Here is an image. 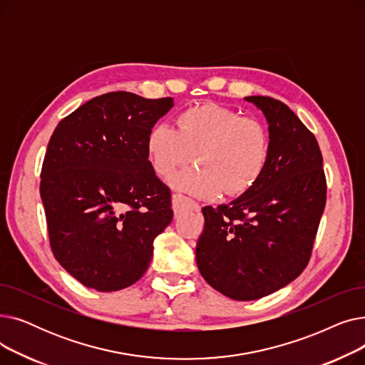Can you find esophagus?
Returning <instances> with one entry per match:
<instances>
[{
    "label": "esophagus",
    "mask_w": 365,
    "mask_h": 365,
    "mask_svg": "<svg viewBox=\"0 0 365 365\" xmlns=\"http://www.w3.org/2000/svg\"><path fill=\"white\" fill-rule=\"evenodd\" d=\"M171 204H173V208H175V213H182V212H185V210H198L200 208V205L195 201L189 200L183 195H179V194L173 195Z\"/></svg>",
    "instance_id": "esophagus-1"
}]
</instances>
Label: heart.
Masks as SVG:
<instances>
[{
  "label": "heart",
  "mask_w": 365,
  "mask_h": 365,
  "mask_svg": "<svg viewBox=\"0 0 365 365\" xmlns=\"http://www.w3.org/2000/svg\"><path fill=\"white\" fill-rule=\"evenodd\" d=\"M149 160L160 176H168L190 160L198 165L183 170L175 185L195 197L238 195L250 189L269 158V134L264 124L241 117L216 103L187 108L168 123L153 125L146 139Z\"/></svg>",
  "instance_id": "obj_1"
}]
</instances>
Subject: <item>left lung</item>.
<instances>
[{
  "mask_svg": "<svg viewBox=\"0 0 365 365\" xmlns=\"http://www.w3.org/2000/svg\"><path fill=\"white\" fill-rule=\"evenodd\" d=\"M269 124V158L257 182L229 204L202 208L197 242L202 278L234 300H256L296 279L309 263L327 200L314 134L285 103L248 96Z\"/></svg>",
  "mask_w": 365,
  "mask_h": 365,
  "instance_id": "left-lung-1",
  "label": "left lung"
}]
</instances>
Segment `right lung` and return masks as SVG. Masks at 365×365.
<instances>
[{"mask_svg":"<svg viewBox=\"0 0 365 365\" xmlns=\"http://www.w3.org/2000/svg\"><path fill=\"white\" fill-rule=\"evenodd\" d=\"M173 98L98 96L54 128L41 168L51 252L88 289L117 292L140 279L153 240L173 220L171 192L153 171L146 139Z\"/></svg>","mask_w":365,"mask_h":365,"instance_id":"right-lung-1","label":"right lung"}]
</instances>
